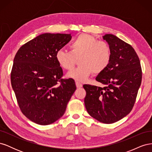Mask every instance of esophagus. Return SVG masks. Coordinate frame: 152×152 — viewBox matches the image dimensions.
Returning a JSON list of instances; mask_svg holds the SVG:
<instances>
[{
    "label": "esophagus",
    "mask_w": 152,
    "mask_h": 152,
    "mask_svg": "<svg viewBox=\"0 0 152 152\" xmlns=\"http://www.w3.org/2000/svg\"><path fill=\"white\" fill-rule=\"evenodd\" d=\"M75 83H76V86H77V88H80V87H82V84L80 83V82L76 81Z\"/></svg>",
    "instance_id": "esophagus-1"
}]
</instances>
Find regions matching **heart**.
<instances>
[{
  "mask_svg": "<svg viewBox=\"0 0 152 152\" xmlns=\"http://www.w3.org/2000/svg\"><path fill=\"white\" fill-rule=\"evenodd\" d=\"M70 51L59 50L56 59L59 65L70 70L74 67L75 59H79V66L67 73V76L78 81H84L92 73L99 74L109 65L112 50L108 42L98 40L93 36L82 34L69 45Z\"/></svg>",
  "mask_w": 152,
  "mask_h": 152,
  "instance_id": "b5f03b06",
  "label": "heart"
}]
</instances>
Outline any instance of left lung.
<instances>
[{"mask_svg":"<svg viewBox=\"0 0 152 152\" xmlns=\"http://www.w3.org/2000/svg\"><path fill=\"white\" fill-rule=\"evenodd\" d=\"M103 38L111 48L112 58L96 80L106 86L84 85V103L92 117L112 124L132 110L141 86L142 70L140 59L131 45L112 34H106Z\"/></svg>","mask_w":152,"mask_h":152,"instance_id":"1","label":"left lung"}]
</instances>
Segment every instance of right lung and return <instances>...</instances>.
<instances>
[{
    "label": "right lung",
    "mask_w": 152,
    "mask_h": 152,
    "mask_svg": "<svg viewBox=\"0 0 152 152\" xmlns=\"http://www.w3.org/2000/svg\"><path fill=\"white\" fill-rule=\"evenodd\" d=\"M71 39V34H41L23 45L14 58L12 89L22 113L36 124L49 125L60 118L76 90L74 80L61 79L56 59Z\"/></svg>",
    "instance_id": "1"
}]
</instances>
